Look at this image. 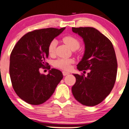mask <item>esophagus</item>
<instances>
[{
  "mask_svg": "<svg viewBox=\"0 0 129 129\" xmlns=\"http://www.w3.org/2000/svg\"><path fill=\"white\" fill-rule=\"evenodd\" d=\"M62 73H63V75L64 76H67V75H68V74H70V73H69V72H66V71H63V72H62Z\"/></svg>",
  "mask_w": 129,
  "mask_h": 129,
  "instance_id": "1",
  "label": "esophagus"
}]
</instances>
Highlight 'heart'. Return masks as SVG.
<instances>
[{"label":"heart","mask_w":129,"mask_h":129,"mask_svg":"<svg viewBox=\"0 0 129 129\" xmlns=\"http://www.w3.org/2000/svg\"><path fill=\"white\" fill-rule=\"evenodd\" d=\"M63 40L69 45V47L73 50H76L80 46V41L76 37L71 36H67L63 37ZM58 41L56 39H53L49 43L48 47V53L50 55H53L55 52ZM74 62V60L72 59L59 58L55 60L53 62V66L57 68L64 70H68L70 69L71 64Z\"/></svg>","instance_id":"1"}]
</instances>
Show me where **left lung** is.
Here are the masks:
<instances>
[{"label": "left lung", "mask_w": 129, "mask_h": 129, "mask_svg": "<svg viewBox=\"0 0 129 129\" xmlns=\"http://www.w3.org/2000/svg\"><path fill=\"white\" fill-rule=\"evenodd\" d=\"M72 31L82 37L85 47L77 69L90 70L87 77L84 74H73L76 82L71 89L73 94L84 106H96L114 86L118 67L115 52L111 41L93 27H72Z\"/></svg>", "instance_id": "1"}]
</instances>
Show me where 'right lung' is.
<instances>
[{"mask_svg":"<svg viewBox=\"0 0 129 129\" xmlns=\"http://www.w3.org/2000/svg\"><path fill=\"white\" fill-rule=\"evenodd\" d=\"M64 29L49 27L29 31L12 50L9 67L11 84L17 94L27 103H44L63 78L62 73L57 69H51L47 75L40 74L39 70L50 69L45 61L49 54L48 45Z\"/></svg>","mask_w":129,"mask_h":129,"instance_id":"1","label":"right lung"}]
</instances>
